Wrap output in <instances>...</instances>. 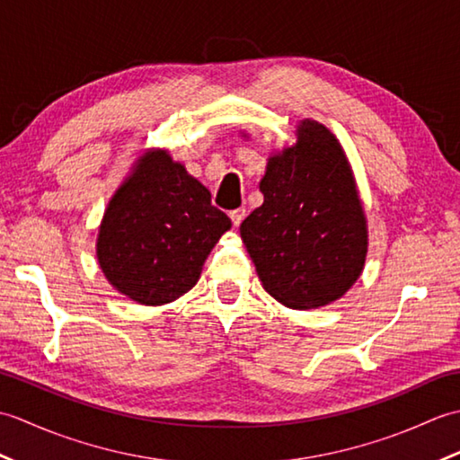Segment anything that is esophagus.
Listing matches in <instances>:
<instances>
[{"label": "esophagus", "instance_id": "esophagus-1", "mask_svg": "<svg viewBox=\"0 0 460 460\" xmlns=\"http://www.w3.org/2000/svg\"><path fill=\"white\" fill-rule=\"evenodd\" d=\"M245 209H235V211H231L229 213V217H231V221H233V227H239V225L243 223V219H245Z\"/></svg>", "mask_w": 460, "mask_h": 460}]
</instances>
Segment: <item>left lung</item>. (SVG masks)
Wrapping results in <instances>:
<instances>
[{
    "label": "left lung",
    "mask_w": 460,
    "mask_h": 460,
    "mask_svg": "<svg viewBox=\"0 0 460 460\" xmlns=\"http://www.w3.org/2000/svg\"><path fill=\"white\" fill-rule=\"evenodd\" d=\"M259 188L265 201L239 231L262 288L300 310L344 296L366 265L367 221L336 136L300 120L296 144L270 155Z\"/></svg>",
    "instance_id": "8db88e82"
}]
</instances>
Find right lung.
I'll return each instance as SVG.
<instances>
[{
  "label": "right lung",
  "instance_id": "right-lung-1",
  "mask_svg": "<svg viewBox=\"0 0 460 460\" xmlns=\"http://www.w3.org/2000/svg\"><path fill=\"white\" fill-rule=\"evenodd\" d=\"M231 219L165 150H148L104 211L96 259L106 280L138 305L162 306L199 280Z\"/></svg>",
  "mask_w": 460,
  "mask_h": 460
}]
</instances>
